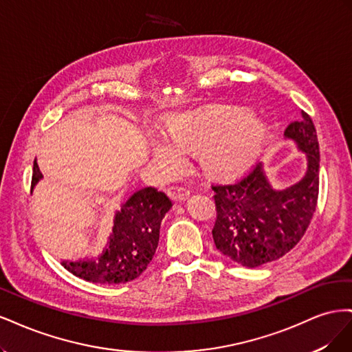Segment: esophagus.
Instances as JSON below:
<instances>
[{
	"label": "esophagus",
	"instance_id": "obj_1",
	"mask_svg": "<svg viewBox=\"0 0 352 352\" xmlns=\"http://www.w3.org/2000/svg\"><path fill=\"white\" fill-rule=\"evenodd\" d=\"M167 194H168V197L172 198L175 202H182V201H186L188 198H189V195H190V192H189V189H186V188H170L168 190H167Z\"/></svg>",
	"mask_w": 352,
	"mask_h": 352
}]
</instances>
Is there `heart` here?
Returning <instances> with one entry per match:
<instances>
[{
    "label": "heart",
    "instance_id": "obj_1",
    "mask_svg": "<svg viewBox=\"0 0 352 352\" xmlns=\"http://www.w3.org/2000/svg\"><path fill=\"white\" fill-rule=\"evenodd\" d=\"M265 132V123L242 109L182 113L167 123L166 142H154L153 162L170 173L182 162L179 151L198 150L206 168L235 172L250 163Z\"/></svg>",
    "mask_w": 352,
    "mask_h": 352
}]
</instances>
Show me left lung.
Instances as JSON below:
<instances>
[{
	"label": "left lung",
	"instance_id": "left-lung-1",
	"mask_svg": "<svg viewBox=\"0 0 352 352\" xmlns=\"http://www.w3.org/2000/svg\"><path fill=\"white\" fill-rule=\"evenodd\" d=\"M285 140L305 154V175L296 184L273 188L263 163L238 180L212 185L217 219L212 228L216 248L243 267H258L278 260L301 241L310 225L318 197L317 132L311 117L286 127Z\"/></svg>",
	"mask_w": 352,
	"mask_h": 352
}]
</instances>
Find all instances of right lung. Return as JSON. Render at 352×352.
<instances>
[{
    "mask_svg": "<svg viewBox=\"0 0 352 352\" xmlns=\"http://www.w3.org/2000/svg\"><path fill=\"white\" fill-rule=\"evenodd\" d=\"M44 177L36 158L32 175V189ZM172 201L155 188H142L116 211L113 232L97 257L78 261L63 260L70 273L92 283H126L141 276L151 263L160 239V226Z\"/></svg>",
    "mask_w": 352,
    "mask_h": 352,
    "instance_id": "obj_1",
    "label": "right lung"
}]
</instances>
